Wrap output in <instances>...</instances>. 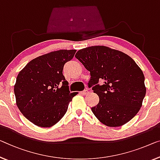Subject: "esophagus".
Returning a JSON list of instances; mask_svg holds the SVG:
<instances>
[{
  "mask_svg": "<svg viewBox=\"0 0 160 160\" xmlns=\"http://www.w3.org/2000/svg\"><path fill=\"white\" fill-rule=\"evenodd\" d=\"M81 93H82L83 95H88L90 93V92L88 91V90H83V91H82L81 92Z\"/></svg>",
  "mask_w": 160,
  "mask_h": 160,
  "instance_id": "1",
  "label": "esophagus"
}]
</instances>
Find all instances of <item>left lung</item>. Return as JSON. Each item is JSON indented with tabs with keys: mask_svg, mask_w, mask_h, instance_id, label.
Instances as JSON below:
<instances>
[{
	"mask_svg": "<svg viewBox=\"0 0 160 160\" xmlns=\"http://www.w3.org/2000/svg\"><path fill=\"white\" fill-rule=\"evenodd\" d=\"M75 57L90 72L99 103L91 108L95 117L110 127L124 125L137 115L146 95L144 75L134 60L118 50L106 46L80 49Z\"/></svg>",
	"mask_w": 160,
	"mask_h": 160,
	"instance_id": "8db88e82",
	"label": "left lung"
}]
</instances>
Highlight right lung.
<instances>
[{"instance_id":"obj_1","label":"right lung","mask_w":160,"mask_h":160,"mask_svg":"<svg viewBox=\"0 0 160 160\" xmlns=\"http://www.w3.org/2000/svg\"><path fill=\"white\" fill-rule=\"evenodd\" d=\"M77 50L60 49L37 57L18 74L14 93L19 111L30 122L51 127L60 121L78 92H70L63 67Z\"/></svg>"}]
</instances>
